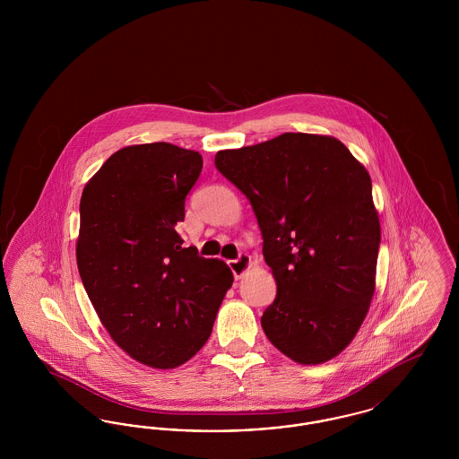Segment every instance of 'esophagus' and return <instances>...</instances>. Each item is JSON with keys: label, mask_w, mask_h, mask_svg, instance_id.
<instances>
[{"label": "esophagus", "mask_w": 459, "mask_h": 459, "mask_svg": "<svg viewBox=\"0 0 459 459\" xmlns=\"http://www.w3.org/2000/svg\"><path fill=\"white\" fill-rule=\"evenodd\" d=\"M229 266H230V270H232V273H234V277L236 279H240L249 268H251V256L249 255H239V258L238 260H230L229 262Z\"/></svg>", "instance_id": "1"}]
</instances>
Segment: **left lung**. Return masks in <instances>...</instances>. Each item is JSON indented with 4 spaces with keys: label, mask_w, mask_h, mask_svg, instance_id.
I'll return each instance as SVG.
<instances>
[{
    "label": "left lung",
    "mask_w": 459,
    "mask_h": 459,
    "mask_svg": "<svg viewBox=\"0 0 459 459\" xmlns=\"http://www.w3.org/2000/svg\"><path fill=\"white\" fill-rule=\"evenodd\" d=\"M249 199L277 282L264 309L268 341L299 365L346 350L375 292L380 221L371 178L332 135L285 132L215 156Z\"/></svg>",
    "instance_id": "1"
}]
</instances>
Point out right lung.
I'll return each instance as SVG.
<instances>
[{"label": "right lung", "mask_w": 459, "mask_h": 459, "mask_svg": "<svg viewBox=\"0 0 459 459\" xmlns=\"http://www.w3.org/2000/svg\"><path fill=\"white\" fill-rule=\"evenodd\" d=\"M203 169L170 143L118 150L81 197L77 266L118 348L152 368H175L208 341L234 275L221 260L182 247L175 230Z\"/></svg>", "instance_id": "1"}]
</instances>
